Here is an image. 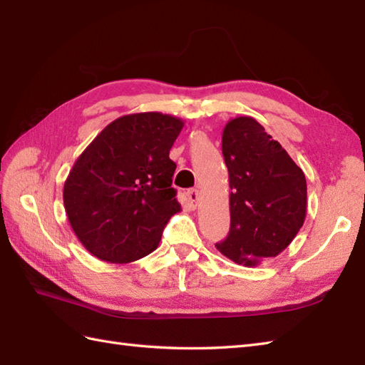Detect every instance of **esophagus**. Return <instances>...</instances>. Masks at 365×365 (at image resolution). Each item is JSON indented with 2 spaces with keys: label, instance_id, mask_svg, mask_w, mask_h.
Segmentation results:
<instances>
[{
  "label": "esophagus",
  "instance_id": "34e87169",
  "mask_svg": "<svg viewBox=\"0 0 365 365\" xmlns=\"http://www.w3.org/2000/svg\"><path fill=\"white\" fill-rule=\"evenodd\" d=\"M188 199H190V202L196 207L197 202L200 200V191H199V188L190 190V191H188Z\"/></svg>",
  "mask_w": 365,
  "mask_h": 365
}]
</instances>
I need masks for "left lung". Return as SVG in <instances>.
<instances>
[{
    "mask_svg": "<svg viewBox=\"0 0 365 365\" xmlns=\"http://www.w3.org/2000/svg\"><path fill=\"white\" fill-rule=\"evenodd\" d=\"M222 155L229 170L230 230L215 246L238 265L255 267L281 254L304 224L306 177L250 115L226 123Z\"/></svg>",
    "mask_w": 365,
    "mask_h": 365,
    "instance_id": "obj_1",
    "label": "left lung"
}]
</instances>
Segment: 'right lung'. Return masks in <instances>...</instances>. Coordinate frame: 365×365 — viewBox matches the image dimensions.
<instances>
[{"mask_svg":"<svg viewBox=\"0 0 365 365\" xmlns=\"http://www.w3.org/2000/svg\"><path fill=\"white\" fill-rule=\"evenodd\" d=\"M183 120L136 113L96 136L64 183L68 222L81 245L110 263L135 262L157 250L170 216L180 212L169 150Z\"/></svg>","mask_w":365,"mask_h":365,"instance_id":"obj_1","label":"right lung"}]
</instances>
